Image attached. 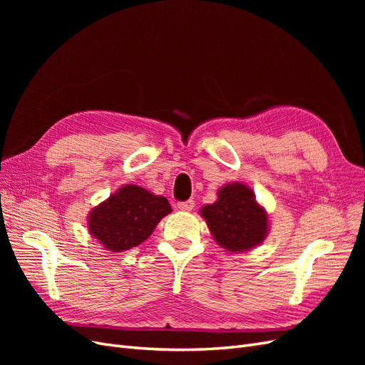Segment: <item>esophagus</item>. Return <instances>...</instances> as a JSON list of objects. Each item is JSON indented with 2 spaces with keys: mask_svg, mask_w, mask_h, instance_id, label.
I'll return each instance as SVG.
<instances>
[{
  "mask_svg": "<svg viewBox=\"0 0 365 365\" xmlns=\"http://www.w3.org/2000/svg\"><path fill=\"white\" fill-rule=\"evenodd\" d=\"M195 207V202L192 200L189 201H184V202H180L178 204V208L182 210V212H190V210Z\"/></svg>",
  "mask_w": 365,
  "mask_h": 365,
  "instance_id": "esophagus-1",
  "label": "esophagus"
}]
</instances>
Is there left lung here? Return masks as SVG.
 Segmentation results:
<instances>
[{"label": "left lung", "instance_id": "8db88e82", "mask_svg": "<svg viewBox=\"0 0 365 365\" xmlns=\"http://www.w3.org/2000/svg\"><path fill=\"white\" fill-rule=\"evenodd\" d=\"M219 247L230 252H244L259 247L269 233L268 212L251 187L230 182L217 190V200L200 210Z\"/></svg>", "mask_w": 365, "mask_h": 365}]
</instances>
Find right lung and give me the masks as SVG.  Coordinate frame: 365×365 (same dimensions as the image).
Returning a JSON list of instances; mask_svg holds the SVG:
<instances>
[{"label":"right lung","mask_w":365,"mask_h":365,"mask_svg":"<svg viewBox=\"0 0 365 365\" xmlns=\"http://www.w3.org/2000/svg\"><path fill=\"white\" fill-rule=\"evenodd\" d=\"M169 213L172 207L164 196L153 195L145 187L125 184L91 208L86 224L90 235L103 248L121 252L145 242Z\"/></svg>","instance_id":"add662e5"}]
</instances>
